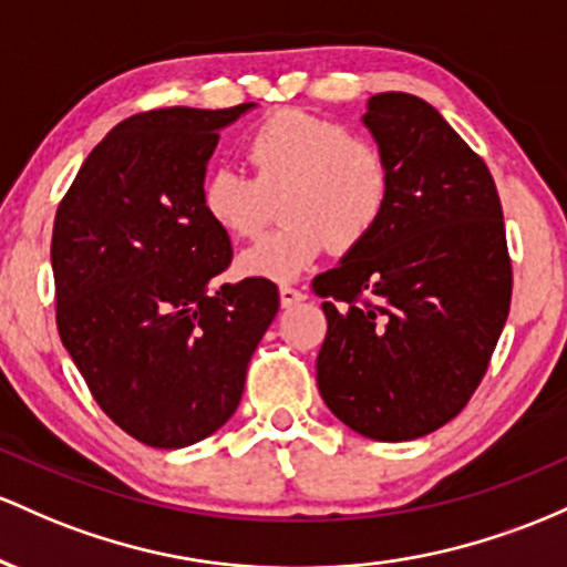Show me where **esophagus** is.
Here are the masks:
<instances>
[{
  "label": "esophagus",
  "mask_w": 567,
  "mask_h": 567,
  "mask_svg": "<svg viewBox=\"0 0 567 567\" xmlns=\"http://www.w3.org/2000/svg\"><path fill=\"white\" fill-rule=\"evenodd\" d=\"M278 297H281V308H291V305L305 300V295L300 289H295V286H286V284L278 289Z\"/></svg>",
  "instance_id": "obj_1"
}]
</instances>
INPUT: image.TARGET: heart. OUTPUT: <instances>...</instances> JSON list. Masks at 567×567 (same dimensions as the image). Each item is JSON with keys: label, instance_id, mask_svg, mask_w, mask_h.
<instances>
[{"label": "heart", "instance_id": "heart-1", "mask_svg": "<svg viewBox=\"0 0 567 567\" xmlns=\"http://www.w3.org/2000/svg\"><path fill=\"white\" fill-rule=\"evenodd\" d=\"M254 176L214 168L203 179V212L219 230L251 238L284 194V227L240 251L238 270L265 281H291L329 249L351 251L378 230L391 203V165L372 138L353 136L334 120L281 110L246 142Z\"/></svg>", "mask_w": 567, "mask_h": 567}]
</instances>
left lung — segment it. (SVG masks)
I'll list each match as a JSON object with an SVG mask.
<instances>
[{
    "label": "left lung",
    "instance_id": "obj_1",
    "mask_svg": "<svg viewBox=\"0 0 567 567\" xmlns=\"http://www.w3.org/2000/svg\"><path fill=\"white\" fill-rule=\"evenodd\" d=\"M391 165L383 221L332 270L321 399L355 434L406 442L453 421L485 378L512 302L504 212L485 161L410 93L369 99Z\"/></svg>",
    "mask_w": 567,
    "mask_h": 567
}]
</instances>
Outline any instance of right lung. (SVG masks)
Segmentation results:
<instances>
[{
    "label": "right lung",
    "mask_w": 567,
    "mask_h": 567,
    "mask_svg": "<svg viewBox=\"0 0 567 567\" xmlns=\"http://www.w3.org/2000/svg\"><path fill=\"white\" fill-rule=\"evenodd\" d=\"M254 104L133 114L101 138L53 225L55 323L101 410L179 450L221 429L278 313L265 278L219 284L230 235L203 212L219 131Z\"/></svg>",
    "instance_id": "right-lung-1"
}]
</instances>
